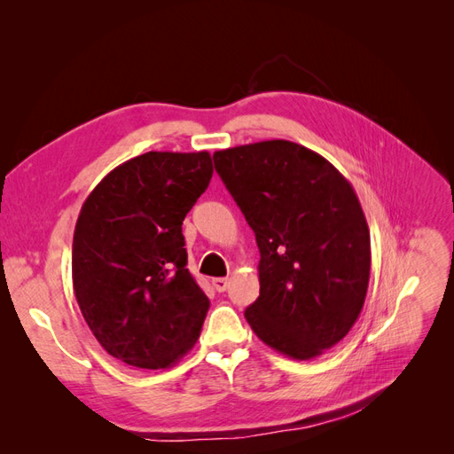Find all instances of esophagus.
Wrapping results in <instances>:
<instances>
[{
	"label": "esophagus",
	"instance_id": "34e87169",
	"mask_svg": "<svg viewBox=\"0 0 454 454\" xmlns=\"http://www.w3.org/2000/svg\"><path fill=\"white\" fill-rule=\"evenodd\" d=\"M212 286L215 287V292H225L229 287V278H214Z\"/></svg>",
	"mask_w": 454,
	"mask_h": 454
}]
</instances>
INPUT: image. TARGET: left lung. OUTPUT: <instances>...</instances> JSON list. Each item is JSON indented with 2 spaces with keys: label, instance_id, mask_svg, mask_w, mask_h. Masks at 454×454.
<instances>
[{
  "label": "left lung",
  "instance_id": "1",
  "mask_svg": "<svg viewBox=\"0 0 454 454\" xmlns=\"http://www.w3.org/2000/svg\"><path fill=\"white\" fill-rule=\"evenodd\" d=\"M214 164L261 254L246 320L270 348L316 358L350 332L365 301L371 242L358 197L332 162L287 140L215 151Z\"/></svg>",
  "mask_w": 454,
  "mask_h": 454
}]
</instances>
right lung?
Returning a JSON list of instances; mask_svg holds the SVG:
<instances>
[{"mask_svg":"<svg viewBox=\"0 0 454 454\" xmlns=\"http://www.w3.org/2000/svg\"><path fill=\"white\" fill-rule=\"evenodd\" d=\"M212 174L208 151H149L119 164L81 206L74 292L114 358L164 369L197 342L210 301L187 269L182 223Z\"/></svg>","mask_w":454,"mask_h":454,"instance_id":"right-lung-1","label":"right lung"}]
</instances>
